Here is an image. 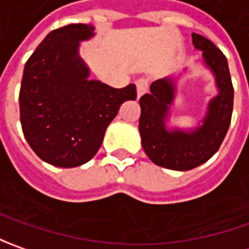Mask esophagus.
Returning <instances> with one entry per match:
<instances>
[{
    "label": "esophagus",
    "instance_id": "esophagus-1",
    "mask_svg": "<svg viewBox=\"0 0 249 249\" xmlns=\"http://www.w3.org/2000/svg\"><path fill=\"white\" fill-rule=\"evenodd\" d=\"M136 87H137V97H141L148 90V82L145 79H139L136 80Z\"/></svg>",
    "mask_w": 249,
    "mask_h": 249
}]
</instances>
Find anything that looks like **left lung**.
<instances>
[{"instance_id":"left-lung-1","label":"left lung","mask_w":249,"mask_h":249,"mask_svg":"<svg viewBox=\"0 0 249 249\" xmlns=\"http://www.w3.org/2000/svg\"><path fill=\"white\" fill-rule=\"evenodd\" d=\"M196 50L202 53L204 66L215 79L217 94L208 102L205 116L194 129H169L167 120L176 97L175 77L169 76L151 84L149 92L140 98L139 130L141 145L158 166L190 170L205 163L219 149L230 126L234 90L227 59L211 40L193 33Z\"/></svg>"}]
</instances>
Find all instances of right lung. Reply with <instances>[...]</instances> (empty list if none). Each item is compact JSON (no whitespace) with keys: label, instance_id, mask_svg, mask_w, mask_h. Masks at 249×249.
Here are the masks:
<instances>
[{"label":"right lung","instance_id":"obj_1","mask_svg":"<svg viewBox=\"0 0 249 249\" xmlns=\"http://www.w3.org/2000/svg\"><path fill=\"white\" fill-rule=\"evenodd\" d=\"M92 24L73 23L47 34L24 65L19 92L20 123L38 158L58 167L89 162L124 101L136 100L134 84L113 89L91 80L80 58Z\"/></svg>","mask_w":249,"mask_h":249}]
</instances>
